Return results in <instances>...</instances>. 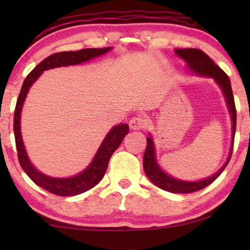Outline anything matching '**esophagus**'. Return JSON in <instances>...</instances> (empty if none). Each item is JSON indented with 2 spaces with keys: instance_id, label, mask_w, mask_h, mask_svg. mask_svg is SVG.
<instances>
[{
  "instance_id": "34e87169",
  "label": "esophagus",
  "mask_w": 250,
  "mask_h": 250,
  "mask_svg": "<svg viewBox=\"0 0 250 250\" xmlns=\"http://www.w3.org/2000/svg\"><path fill=\"white\" fill-rule=\"evenodd\" d=\"M146 125V122L145 118L142 117H133L131 121H129V127L132 129H141V128H145Z\"/></svg>"
}]
</instances>
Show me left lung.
<instances>
[{
  "label": "left lung",
  "mask_w": 250,
  "mask_h": 250,
  "mask_svg": "<svg viewBox=\"0 0 250 250\" xmlns=\"http://www.w3.org/2000/svg\"><path fill=\"white\" fill-rule=\"evenodd\" d=\"M175 53L177 56L186 60L188 64V68L192 71L193 74L199 75V76L205 77H213L215 82L221 87L222 92H223L225 101H227L229 111L231 114V121H232V143L230 149V155L228 157V160L222 166V168L215 173L214 175L207 179L196 181V182H188V181H182L175 177L169 176L164 170L160 168L156 160V152H155V145H153L151 135L148 136L146 139V148L145 151V156H143V168L146 176L151 181L153 184L160 189L168 191V192L173 193H191L194 191L201 190L210 183H213L221 173L223 172L225 167L230 162L232 149H233V142H234V134H235V126H237V110H235L234 104V98L233 93H232L231 82L230 78L209 57L207 56L204 51L199 49H176Z\"/></svg>",
  "instance_id": "1"
}]
</instances>
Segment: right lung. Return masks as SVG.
<instances>
[{
    "label": "right lung",
    "instance_id": "right-lung-1",
    "mask_svg": "<svg viewBox=\"0 0 250 250\" xmlns=\"http://www.w3.org/2000/svg\"><path fill=\"white\" fill-rule=\"evenodd\" d=\"M110 50L111 47H102V49H83L80 51H75V52L68 51V52H58L51 54V56L45 58L42 62H40L30 71L28 76L23 81L21 90H20L15 109V118H13V132H15L19 164L23 169V172L29 176V179L34 183H36L37 186L43 188L44 190L49 191L51 193L57 194V196H76V194L83 193L85 191L90 190L97 186L102 177L104 176V173L107 170L109 160H110L112 153L115 152V150L121 145L124 136L128 133V125L119 124L114 126L110 129V132L105 135L104 140L102 141L100 148L98 149L92 163L83 172L73 177L57 179V177L47 176L45 174L41 173L40 170H37L32 165L28 156H27L21 138V131H20V114H21L23 101H25L26 95L28 93L30 86L41 76V74L44 70L85 62V61L93 59V58L102 56V54L109 52Z\"/></svg>",
    "mask_w": 250,
    "mask_h": 250
}]
</instances>
